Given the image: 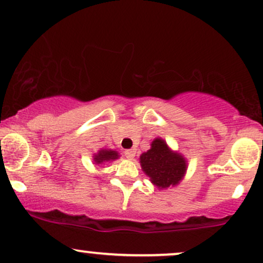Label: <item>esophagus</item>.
I'll return each instance as SVG.
<instances>
[{
	"label": "esophagus",
	"instance_id": "obj_1",
	"mask_svg": "<svg viewBox=\"0 0 263 263\" xmlns=\"http://www.w3.org/2000/svg\"><path fill=\"white\" fill-rule=\"evenodd\" d=\"M124 155H125L126 159H129V160L134 159V156H135V150H134V149H128V150H125V151H124Z\"/></svg>",
	"mask_w": 263,
	"mask_h": 263
}]
</instances>
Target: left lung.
<instances>
[{"instance_id": "1", "label": "left lung", "mask_w": 263, "mask_h": 263, "mask_svg": "<svg viewBox=\"0 0 263 263\" xmlns=\"http://www.w3.org/2000/svg\"><path fill=\"white\" fill-rule=\"evenodd\" d=\"M140 163L151 182L160 188L177 184L186 172L183 157L171 153L161 139H155L151 143V149L140 156Z\"/></svg>"}]
</instances>
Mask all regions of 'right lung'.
I'll return each mask as SVG.
<instances>
[{"instance_id": "obj_1", "label": "right lung", "mask_w": 263, "mask_h": 263, "mask_svg": "<svg viewBox=\"0 0 263 263\" xmlns=\"http://www.w3.org/2000/svg\"><path fill=\"white\" fill-rule=\"evenodd\" d=\"M118 159V154L116 153V151H112V150H101L100 153L96 154L95 155V161L96 163H101V162H104V161H109V160H116Z\"/></svg>"}]
</instances>
